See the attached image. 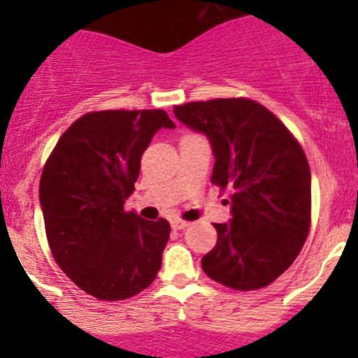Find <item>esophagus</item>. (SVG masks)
Returning <instances> with one entry per match:
<instances>
[{"instance_id":"obj_1","label":"esophagus","mask_w":358,"mask_h":358,"mask_svg":"<svg viewBox=\"0 0 358 358\" xmlns=\"http://www.w3.org/2000/svg\"><path fill=\"white\" fill-rule=\"evenodd\" d=\"M189 224L186 222V220H181V218H173L172 220V229H176V231H181V229H185V227H188Z\"/></svg>"}]
</instances>
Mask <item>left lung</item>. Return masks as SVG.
I'll return each mask as SVG.
<instances>
[{
	"mask_svg": "<svg viewBox=\"0 0 358 358\" xmlns=\"http://www.w3.org/2000/svg\"><path fill=\"white\" fill-rule=\"evenodd\" d=\"M202 132L215 156L211 182L229 188L231 218L213 224L217 243L202 271L235 290H256L285 273L310 229V166L289 129L249 98H217L173 107Z\"/></svg>",
	"mask_w": 358,
	"mask_h": 358,
	"instance_id": "obj_1",
	"label": "left lung"
}]
</instances>
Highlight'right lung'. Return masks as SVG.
<instances>
[{
	"instance_id": "1",
	"label": "right lung",
	"mask_w": 358,
	"mask_h": 358,
	"mask_svg": "<svg viewBox=\"0 0 358 358\" xmlns=\"http://www.w3.org/2000/svg\"><path fill=\"white\" fill-rule=\"evenodd\" d=\"M176 123L161 109L87 113L44 164L39 201L50 249L66 276L96 299L120 301L156 280L170 224L123 211L145 148Z\"/></svg>"
}]
</instances>
